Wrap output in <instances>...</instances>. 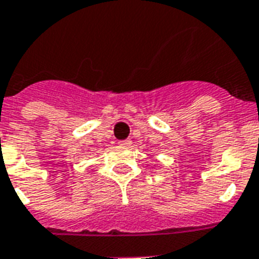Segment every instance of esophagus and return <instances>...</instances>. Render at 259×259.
Masks as SVG:
<instances>
[{"mask_svg": "<svg viewBox=\"0 0 259 259\" xmlns=\"http://www.w3.org/2000/svg\"><path fill=\"white\" fill-rule=\"evenodd\" d=\"M118 145H119V146H121V148H127V146H130V145H132V141H130V140L119 141Z\"/></svg>", "mask_w": 259, "mask_h": 259, "instance_id": "34e87169", "label": "esophagus"}]
</instances>
